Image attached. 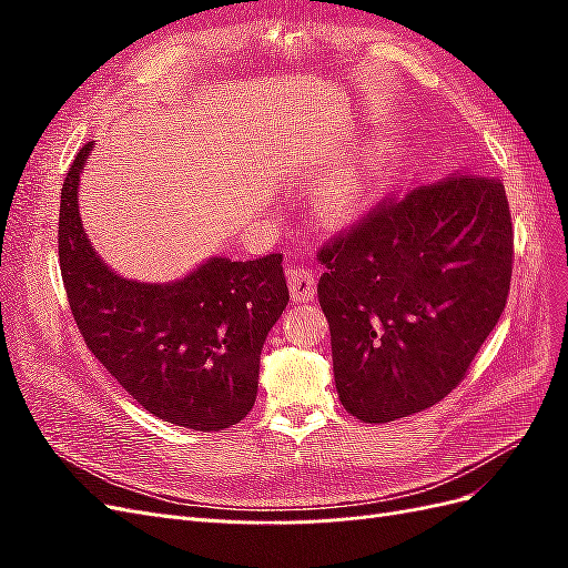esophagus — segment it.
I'll return each instance as SVG.
<instances>
[{"label":"esophagus","instance_id":"1","mask_svg":"<svg viewBox=\"0 0 568 568\" xmlns=\"http://www.w3.org/2000/svg\"><path fill=\"white\" fill-rule=\"evenodd\" d=\"M288 291L294 301H313L317 296V280L315 270L307 265H294L286 272Z\"/></svg>","mask_w":568,"mask_h":568}]
</instances>
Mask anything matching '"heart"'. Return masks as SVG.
Masks as SVG:
<instances>
[{
	"mask_svg": "<svg viewBox=\"0 0 568 568\" xmlns=\"http://www.w3.org/2000/svg\"><path fill=\"white\" fill-rule=\"evenodd\" d=\"M376 170H379V161L367 156L320 180L313 189V201L320 215L332 225L353 220L367 203Z\"/></svg>",
	"mask_w": 568,
	"mask_h": 568,
	"instance_id": "1",
	"label": "heart"
}]
</instances>
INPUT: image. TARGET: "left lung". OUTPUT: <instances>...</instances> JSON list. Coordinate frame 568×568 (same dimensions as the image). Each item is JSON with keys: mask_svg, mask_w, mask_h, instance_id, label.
Returning <instances> with one entry per match:
<instances>
[{"mask_svg": "<svg viewBox=\"0 0 568 568\" xmlns=\"http://www.w3.org/2000/svg\"><path fill=\"white\" fill-rule=\"evenodd\" d=\"M317 261L341 405L367 424L415 415L459 386L507 305L505 184L457 170L384 199Z\"/></svg>", "mask_w": 568, "mask_h": 568, "instance_id": "obj_1", "label": "left lung"}]
</instances>
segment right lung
Wrapping results in <instances>:
<instances>
[{
	"label": "right lung",
	"mask_w": 568,
	"mask_h": 568,
	"mask_svg": "<svg viewBox=\"0 0 568 568\" xmlns=\"http://www.w3.org/2000/svg\"><path fill=\"white\" fill-rule=\"evenodd\" d=\"M90 149L68 168L59 209L61 277L84 343L153 417L194 432L239 424L255 403L265 336L288 303L282 253L244 263L211 257L163 286L118 277L78 215Z\"/></svg>",
	"instance_id": "1"
}]
</instances>
